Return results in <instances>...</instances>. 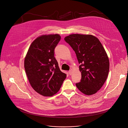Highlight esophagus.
Listing matches in <instances>:
<instances>
[{
    "label": "esophagus",
    "mask_w": 128,
    "mask_h": 128,
    "mask_svg": "<svg viewBox=\"0 0 128 128\" xmlns=\"http://www.w3.org/2000/svg\"><path fill=\"white\" fill-rule=\"evenodd\" d=\"M68 72H69V74L70 75H71V74H72V70H70L68 71Z\"/></svg>",
    "instance_id": "obj_1"
}]
</instances>
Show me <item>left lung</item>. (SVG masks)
Wrapping results in <instances>:
<instances>
[{
    "instance_id": "obj_1",
    "label": "left lung",
    "mask_w": 128,
    "mask_h": 128,
    "mask_svg": "<svg viewBox=\"0 0 128 128\" xmlns=\"http://www.w3.org/2000/svg\"><path fill=\"white\" fill-rule=\"evenodd\" d=\"M76 54L82 79L76 86L86 95L96 93L105 83L109 73V61L99 40L90 34H72L64 38Z\"/></svg>"
}]
</instances>
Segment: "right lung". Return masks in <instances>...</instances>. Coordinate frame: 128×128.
Instances as JSON below:
<instances>
[{"label":"right lung","mask_w":128,"mask_h":128,"mask_svg":"<svg viewBox=\"0 0 128 128\" xmlns=\"http://www.w3.org/2000/svg\"><path fill=\"white\" fill-rule=\"evenodd\" d=\"M60 40L58 34L38 36L31 43L25 58L28 80L34 90L44 96L56 94L66 78L54 57V49Z\"/></svg>","instance_id":"obj_1"}]
</instances>
